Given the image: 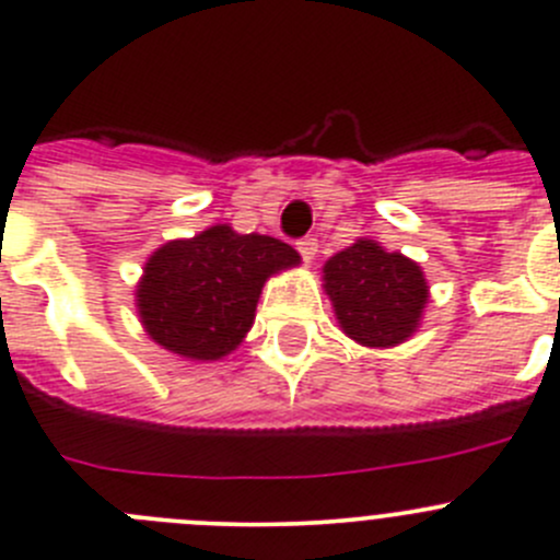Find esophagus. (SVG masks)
<instances>
[{"label": "esophagus", "instance_id": "34e87169", "mask_svg": "<svg viewBox=\"0 0 560 560\" xmlns=\"http://www.w3.org/2000/svg\"><path fill=\"white\" fill-rule=\"evenodd\" d=\"M295 248H298V254L304 256V262H312V259H315V254H317V237H301L295 243Z\"/></svg>", "mask_w": 560, "mask_h": 560}]
</instances>
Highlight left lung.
I'll list each match as a JSON object with an SVG mask.
<instances>
[{"label": "left lung", "mask_w": 560, "mask_h": 560, "mask_svg": "<svg viewBox=\"0 0 560 560\" xmlns=\"http://www.w3.org/2000/svg\"><path fill=\"white\" fill-rule=\"evenodd\" d=\"M342 331L368 348L404 342L420 326L428 284L420 265L404 254H386L373 240L339 250L323 268Z\"/></svg>", "instance_id": "1"}]
</instances>
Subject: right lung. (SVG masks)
<instances>
[{
	"label": "right lung",
	"mask_w": 560,
	"mask_h": 560,
	"mask_svg": "<svg viewBox=\"0 0 560 560\" xmlns=\"http://www.w3.org/2000/svg\"><path fill=\"white\" fill-rule=\"evenodd\" d=\"M298 262L292 245L268 234H237L232 226L174 240L145 262L140 320L162 348L215 362L248 334L268 276Z\"/></svg>",
	"instance_id": "1"
}]
</instances>
